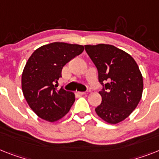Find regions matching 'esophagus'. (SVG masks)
<instances>
[{"mask_svg": "<svg viewBox=\"0 0 159 159\" xmlns=\"http://www.w3.org/2000/svg\"><path fill=\"white\" fill-rule=\"evenodd\" d=\"M77 94H79V95H85L86 94V92H80V91H77Z\"/></svg>", "mask_w": 159, "mask_h": 159, "instance_id": "1", "label": "esophagus"}]
</instances>
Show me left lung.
I'll return each mask as SVG.
<instances>
[{"instance_id": "1", "label": "left lung", "mask_w": 159, "mask_h": 159, "mask_svg": "<svg viewBox=\"0 0 159 159\" xmlns=\"http://www.w3.org/2000/svg\"><path fill=\"white\" fill-rule=\"evenodd\" d=\"M86 52L105 84L99 94L102 102L95 108L105 122L116 125L130 116L142 96L143 77L137 62L125 51L110 44L85 45Z\"/></svg>"}]
</instances>
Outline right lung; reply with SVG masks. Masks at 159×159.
<instances>
[{
    "mask_svg": "<svg viewBox=\"0 0 159 159\" xmlns=\"http://www.w3.org/2000/svg\"><path fill=\"white\" fill-rule=\"evenodd\" d=\"M84 47L79 44L54 42L37 48L28 59L22 74L24 98L39 118L56 122L69 111L75 94L57 84L62 69L69 61L80 55Z\"/></svg>",
    "mask_w": 159,
    "mask_h": 159,
    "instance_id": "add662e5",
    "label": "right lung"
}]
</instances>
